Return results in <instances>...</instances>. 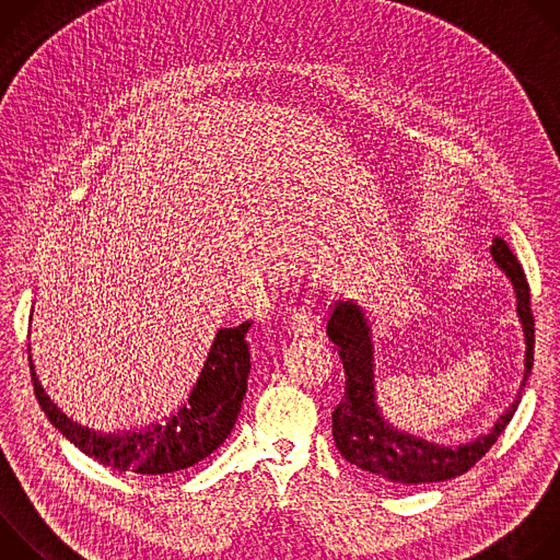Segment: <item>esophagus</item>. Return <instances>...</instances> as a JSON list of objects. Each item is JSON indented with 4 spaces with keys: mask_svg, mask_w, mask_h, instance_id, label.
Returning a JSON list of instances; mask_svg holds the SVG:
<instances>
[{
    "mask_svg": "<svg viewBox=\"0 0 560 560\" xmlns=\"http://www.w3.org/2000/svg\"><path fill=\"white\" fill-rule=\"evenodd\" d=\"M316 328V316L310 307H299L290 316V330L294 337H312Z\"/></svg>",
    "mask_w": 560,
    "mask_h": 560,
    "instance_id": "obj_1",
    "label": "esophagus"
}]
</instances>
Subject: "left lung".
I'll list each match as a JSON object with an SVG mask.
<instances>
[{
    "mask_svg": "<svg viewBox=\"0 0 560 560\" xmlns=\"http://www.w3.org/2000/svg\"><path fill=\"white\" fill-rule=\"evenodd\" d=\"M492 257L508 275L516 292V312L525 335V376L514 404L499 417L488 434L458 447L436 445L394 430L376 406L374 346L363 307L354 301H337L328 318V337L337 346L346 370V394L332 412V436L341 456L392 486H423L450 481L481 460L512 421L525 381L534 365V316L529 283L518 259L501 236L494 238Z\"/></svg>",
    "mask_w": 560,
    "mask_h": 560,
    "instance_id": "left-lung-1",
    "label": "left lung"
}]
</instances>
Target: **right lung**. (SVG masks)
Returning <instances> with one entry per match:
<instances>
[{"mask_svg":"<svg viewBox=\"0 0 560 560\" xmlns=\"http://www.w3.org/2000/svg\"><path fill=\"white\" fill-rule=\"evenodd\" d=\"M250 326L253 322H244L236 328L217 330L188 398L164 423L141 432L95 434L72 423L44 392L28 348L35 396L48 421L86 456L124 474L171 476L210 456L234 428L250 374V350L246 343Z\"/></svg>","mask_w":560,"mask_h":560,"instance_id":"right-lung-1","label":"right lung"}]
</instances>
